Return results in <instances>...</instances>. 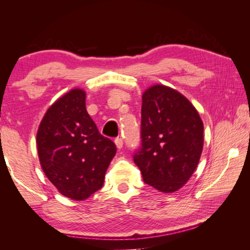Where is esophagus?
I'll list each match as a JSON object with an SVG mask.
<instances>
[{"label": "esophagus", "instance_id": "1", "mask_svg": "<svg viewBox=\"0 0 250 250\" xmlns=\"http://www.w3.org/2000/svg\"><path fill=\"white\" fill-rule=\"evenodd\" d=\"M115 143L118 149H121L122 146H124V140H122L121 138H116L115 139Z\"/></svg>", "mask_w": 250, "mask_h": 250}]
</instances>
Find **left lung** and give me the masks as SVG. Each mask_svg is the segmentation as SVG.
Returning a JSON list of instances; mask_svg holds the SVG:
<instances>
[{
    "instance_id": "8db88e82",
    "label": "left lung",
    "mask_w": 250,
    "mask_h": 250,
    "mask_svg": "<svg viewBox=\"0 0 250 250\" xmlns=\"http://www.w3.org/2000/svg\"><path fill=\"white\" fill-rule=\"evenodd\" d=\"M204 125L194 105L163 84L142 95L141 146L133 161L143 181L160 192L181 188L195 171L204 145Z\"/></svg>"
}]
</instances>
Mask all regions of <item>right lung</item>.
I'll return each instance as SVG.
<instances>
[{
	"mask_svg": "<svg viewBox=\"0 0 250 250\" xmlns=\"http://www.w3.org/2000/svg\"><path fill=\"white\" fill-rule=\"evenodd\" d=\"M86 92L73 89L50 105L37 131L42 168L58 192L83 201L101 188L117 147L100 134L86 109Z\"/></svg>",
	"mask_w": 250,
	"mask_h": 250,
	"instance_id": "obj_1",
	"label": "right lung"
}]
</instances>
